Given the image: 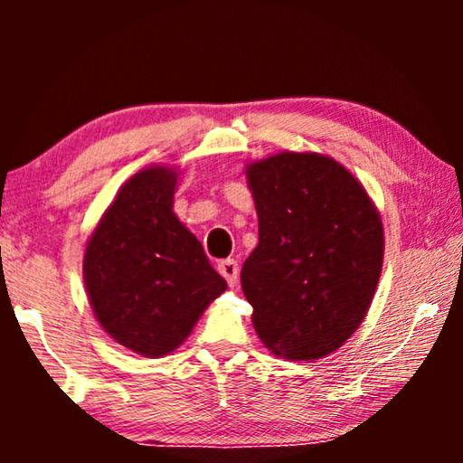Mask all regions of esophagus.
Segmentation results:
<instances>
[{
	"label": "esophagus",
	"instance_id": "34e87169",
	"mask_svg": "<svg viewBox=\"0 0 463 463\" xmlns=\"http://www.w3.org/2000/svg\"><path fill=\"white\" fill-rule=\"evenodd\" d=\"M219 274L225 278L227 284L230 287H238V280H240V268H238V261L236 259H223V261L219 263Z\"/></svg>",
	"mask_w": 463,
	"mask_h": 463
}]
</instances>
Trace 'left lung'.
<instances>
[{
  "mask_svg": "<svg viewBox=\"0 0 463 463\" xmlns=\"http://www.w3.org/2000/svg\"><path fill=\"white\" fill-rule=\"evenodd\" d=\"M259 244L242 265L252 326L271 354L318 360L363 325L383 263V225L333 157L280 151L246 164Z\"/></svg>",
  "mask_w": 463,
  "mask_h": 463,
  "instance_id": "8db88e82",
  "label": "left lung"
}]
</instances>
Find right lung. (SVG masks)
I'll use <instances>...</instances> for the list:
<instances>
[{
	"label": "right lung",
	"instance_id": "obj_1",
	"mask_svg": "<svg viewBox=\"0 0 463 463\" xmlns=\"http://www.w3.org/2000/svg\"><path fill=\"white\" fill-rule=\"evenodd\" d=\"M176 181V168L138 170L119 187L84 252L94 318L119 345L147 358L175 352L227 288L173 211Z\"/></svg>",
	"mask_w": 463,
	"mask_h": 463
}]
</instances>
